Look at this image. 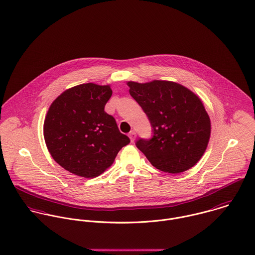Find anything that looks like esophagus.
<instances>
[{
    "mask_svg": "<svg viewBox=\"0 0 255 255\" xmlns=\"http://www.w3.org/2000/svg\"><path fill=\"white\" fill-rule=\"evenodd\" d=\"M128 136H129V138H130V140H131V142L135 139V137H136V132L134 131V130H131L129 133H128Z\"/></svg>",
    "mask_w": 255,
    "mask_h": 255,
    "instance_id": "34e87169",
    "label": "esophagus"
}]
</instances>
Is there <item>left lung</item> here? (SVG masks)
Returning a JSON list of instances; mask_svg holds the SVG:
<instances>
[{
  "instance_id": "8db88e82",
  "label": "left lung",
  "mask_w": 255,
  "mask_h": 255,
  "mask_svg": "<svg viewBox=\"0 0 255 255\" xmlns=\"http://www.w3.org/2000/svg\"><path fill=\"white\" fill-rule=\"evenodd\" d=\"M128 85L153 133L149 139L138 138L136 147L163 172L177 174L193 167L203 156L211 135V121L198 96L170 81H130Z\"/></svg>"
}]
</instances>
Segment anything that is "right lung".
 <instances>
[{
    "label": "right lung",
    "mask_w": 255,
    "mask_h": 255,
    "mask_svg": "<svg viewBox=\"0 0 255 255\" xmlns=\"http://www.w3.org/2000/svg\"><path fill=\"white\" fill-rule=\"evenodd\" d=\"M112 94L109 85L81 84L64 91L49 107L44 139L51 156L64 169L85 178L97 177L129 143L115 118L105 112Z\"/></svg>",
    "instance_id": "right-lung-1"
}]
</instances>
